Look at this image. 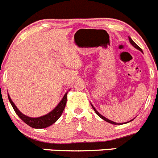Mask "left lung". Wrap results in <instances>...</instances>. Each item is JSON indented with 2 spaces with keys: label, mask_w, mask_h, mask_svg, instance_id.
I'll list each match as a JSON object with an SVG mask.
<instances>
[{
  "label": "left lung",
  "mask_w": 158,
  "mask_h": 158,
  "mask_svg": "<svg viewBox=\"0 0 158 158\" xmlns=\"http://www.w3.org/2000/svg\"><path fill=\"white\" fill-rule=\"evenodd\" d=\"M128 39H129V41H130V43H131V44L132 45L133 47H134V48H136V49H137V50H139V51H141L142 53H143V51H142V50L140 49V48H139L138 46H137V44H136L135 43H134V40H132L131 38L130 37H128ZM91 104V106H92V107H93V109L94 110V111H95V113L97 114L98 115V116L100 117V118H101V119H103L104 120V121H107V122H108V123H110V124H127V123H128V122H131V121H132L134 119H132V120H131V121H127V122H124V123H116V122H114V121H110V120H109V119H107V118H106L104 116H103V115H101V114L99 113V112L98 111V110H96V109H95V107H94L93 105H92V104Z\"/></svg>",
  "instance_id": "1"
}]
</instances>
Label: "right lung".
Segmentation results:
<instances>
[{
  "mask_svg": "<svg viewBox=\"0 0 158 158\" xmlns=\"http://www.w3.org/2000/svg\"><path fill=\"white\" fill-rule=\"evenodd\" d=\"M67 95H68V92L64 95L61 101L58 103V104L56 106L55 108L53 109V110H51V112H49L48 114L44 115V116L39 117V118H31V117H28L27 116V115L24 114H22L19 110H18V108L16 107L15 103H14L13 101H12V100L10 99L9 94L7 93L9 101H10V104H11V106L13 107L14 110L16 112L17 114L18 115V117H19L24 123H26L27 125H29L30 127L37 129L45 128V127H49V126L52 125L54 123H55L56 121L59 119V118L61 116L62 113H63L64 110L65 106H66Z\"/></svg>",
  "mask_w": 158,
  "mask_h": 158,
  "instance_id": "right-lung-1",
  "label": "right lung"
}]
</instances>
